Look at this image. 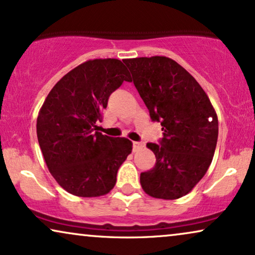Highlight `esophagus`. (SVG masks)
Returning <instances> with one entry per match:
<instances>
[{"label":"esophagus","instance_id":"esophagus-1","mask_svg":"<svg viewBox=\"0 0 255 255\" xmlns=\"http://www.w3.org/2000/svg\"><path fill=\"white\" fill-rule=\"evenodd\" d=\"M141 147H144V143H141V141H133V151H138L140 150Z\"/></svg>","mask_w":255,"mask_h":255}]
</instances>
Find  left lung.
I'll return each instance as SVG.
<instances>
[{
	"label": "left lung",
	"instance_id": "obj_1",
	"mask_svg": "<svg viewBox=\"0 0 255 255\" xmlns=\"http://www.w3.org/2000/svg\"><path fill=\"white\" fill-rule=\"evenodd\" d=\"M135 89L160 122L164 137L147 143L156 165L140 173L144 192L158 199L186 196L205 176L218 140V117L210 98L190 72L165 56L124 59Z\"/></svg>",
	"mask_w": 255,
	"mask_h": 255
}]
</instances>
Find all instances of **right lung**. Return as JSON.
<instances>
[{
    "label": "right lung",
    "mask_w": 255,
    "mask_h": 255,
    "mask_svg": "<svg viewBox=\"0 0 255 255\" xmlns=\"http://www.w3.org/2000/svg\"><path fill=\"white\" fill-rule=\"evenodd\" d=\"M130 72L120 59H90L59 79L38 112V144L51 176L69 193L101 197L110 192L117 171L132 151L128 138L102 134L108 99Z\"/></svg>",
    "instance_id": "right-lung-1"
}]
</instances>
